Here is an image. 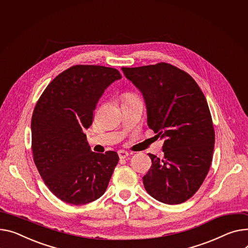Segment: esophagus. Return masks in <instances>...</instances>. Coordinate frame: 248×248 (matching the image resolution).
Listing matches in <instances>:
<instances>
[{
	"instance_id": "34e87169",
	"label": "esophagus",
	"mask_w": 248,
	"mask_h": 248,
	"mask_svg": "<svg viewBox=\"0 0 248 248\" xmlns=\"http://www.w3.org/2000/svg\"><path fill=\"white\" fill-rule=\"evenodd\" d=\"M118 155H119V156H120V158H121V159L126 158V157L128 156V153H127V152H125V151H122V150L118 152Z\"/></svg>"
}]
</instances>
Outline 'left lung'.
I'll list each match as a JSON object with an SVG mask.
<instances>
[{
  "label": "left lung",
  "instance_id": "8db88e82",
  "mask_svg": "<svg viewBox=\"0 0 248 248\" xmlns=\"http://www.w3.org/2000/svg\"><path fill=\"white\" fill-rule=\"evenodd\" d=\"M142 93L147 125L164 140L163 157L148 154L152 168L142 177L145 190L167 204L186 202L208 173L214 129L206 98L195 80L172 64L122 68Z\"/></svg>",
  "mask_w": 248,
  "mask_h": 248
}]
</instances>
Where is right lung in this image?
Instances as JSON below:
<instances>
[{"label": "right lung", "instance_id": "1", "mask_svg": "<svg viewBox=\"0 0 248 248\" xmlns=\"http://www.w3.org/2000/svg\"><path fill=\"white\" fill-rule=\"evenodd\" d=\"M120 78L112 68L73 65L49 82L35 107L34 161L46 186L64 202L87 204L100 199L108 186L119 155L92 152L84 130L91 126L105 90Z\"/></svg>", "mask_w": 248, "mask_h": 248}]
</instances>
